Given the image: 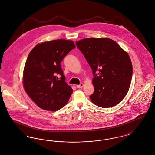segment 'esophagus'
<instances>
[{"label":"esophagus","instance_id":"esophagus-1","mask_svg":"<svg viewBox=\"0 0 155 155\" xmlns=\"http://www.w3.org/2000/svg\"><path fill=\"white\" fill-rule=\"evenodd\" d=\"M84 84H82H82H80V85H77V87L78 88H81L82 87H84Z\"/></svg>","mask_w":155,"mask_h":155}]
</instances>
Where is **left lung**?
Instances as JSON below:
<instances>
[{"label":"left lung","instance_id":"left-lung-1","mask_svg":"<svg viewBox=\"0 0 155 155\" xmlns=\"http://www.w3.org/2000/svg\"><path fill=\"white\" fill-rule=\"evenodd\" d=\"M76 45L94 75L92 102L103 108L117 105L126 96L132 79L133 65L127 52L107 38H87Z\"/></svg>","mask_w":155,"mask_h":155}]
</instances>
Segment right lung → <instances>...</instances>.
I'll list each match as a JSON object with an SVG mask.
<instances>
[{
    "label": "right lung",
    "instance_id": "obj_1",
    "mask_svg": "<svg viewBox=\"0 0 155 155\" xmlns=\"http://www.w3.org/2000/svg\"><path fill=\"white\" fill-rule=\"evenodd\" d=\"M75 48L73 41L60 39L38 44L29 53L22 84L27 94L41 109L58 111L68 103L73 89L65 82L60 63Z\"/></svg>",
    "mask_w": 155,
    "mask_h": 155
}]
</instances>
